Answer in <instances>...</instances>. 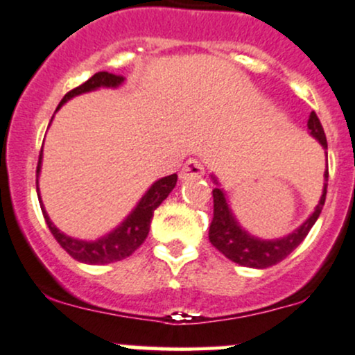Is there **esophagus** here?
Returning <instances> with one entry per match:
<instances>
[{"instance_id": "34e87169", "label": "esophagus", "mask_w": 355, "mask_h": 355, "mask_svg": "<svg viewBox=\"0 0 355 355\" xmlns=\"http://www.w3.org/2000/svg\"><path fill=\"white\" fill-rule=\"evenodd\" d=\"M203 173H205V168H203L202 162L195 160V158H190V160L185 164V166H183L180 178H182V180H189V178L202 177Z\"/></svg>"}]
</instances>
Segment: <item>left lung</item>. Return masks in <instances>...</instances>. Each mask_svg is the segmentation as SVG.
Returning <instances> with one entry per match:
<instances>
[{
  "label": "left lung",
  "instance_id": "obj_1",
  "mask_svg": "<svg viewBox=\"0 0 355 355\" xmlns=\"http://www.w3.org/2000/svg\"><path fill=\"white\" fill-rule=\"evenodd\" d=\"M307 128L309 133L319 141L322 148L325 150V155H327V138H325L324 128H322V123L319 116L315 115V112H312L311 116H309ZM324 178L325 183L324 190H322V197L311 217L305 220L302 225L299 229H295L292 234L274 240L257 239L254 235L248 234L245 229H242L237 218H235V215L232 214L225 193H223L222 189L217 187V189H214V191H211V195H214V218H211L209 229L210 243L218 252H222L227 259L232 260V262L243 267L267 268L282 262L285 257L291 255L304 242V239L307 237L313 223L319 218L322 207L325 203V195H327L329 168H325ZM215 183H217V180H215Z\"/></svg>",
  "mask_w": 355,
  "mask_h": 355
}]
</instances>
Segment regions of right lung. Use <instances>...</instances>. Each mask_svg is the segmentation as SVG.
<instances>
[{
  "instance_id": "obj_1",
  "label": "right lung",
  "mask_w": 355,
  "mask_h": 355,
  "mask_svg": "<svg viewBox=\"0 0 355 355\" xmlns=\"http://www.w3.org/2000/svg\"><path fill=\"white\" fill-rule=\"evenodd\" d=\"M123 76L113 75L108 71H98L92 76V78L85 81L83 85L76 87L71 92H68L63 96V100L60 101L58 108L61 105L67 103L68 100H71L73 96L81 95V93L95 92L98 88H118L123 83ZM42 158H43V148L38 158V166H36V191H38L40 198V207H42L43 217L46 220V225L53 237L56 239V242L60 243L64 250L70 254L73 259L78 260V262L89 263V266H105V263L118 262V260H123L126 257H130L133 252L137 250L141 243L145 242L146 235L150 232V223H152L153 211L165 200L170 195V191L177 185V173L168 175V177L160 178L146 190V193L141 197V200L137 203L135 209L132 210V214L126 217L115 230H112L110 234L105 235L98 240H78L68 237L67 234L60 232L53 225V222L48 217L46 210H44L42 197H40V189H38V177L40 170H42Z\"/></svg>"
}]
</instances>
